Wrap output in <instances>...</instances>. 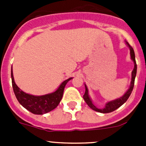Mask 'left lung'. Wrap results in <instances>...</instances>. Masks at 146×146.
<instances>
[{"instance_id": "left-lung-1", "label": "left lung", "mask_w": 146, "mask_h": 146, "mask_svg": "<svg viewBox=\"0 0 146 146\" xmlns=\"http://www.w3.org/2000/svg\"><path fill=\"white\" fill-rule=\"evenodd\" d=\"M126 42L127 47L129 48L130 50V57H131V60L134 62V69L133 71L131 72V83H130V86L129 88V89L126 91V92L123 94V96L121 97L118 98V99H114V100H112V101H110L106 103L105 106H104V108H96L92 102V99H91L90 96H89L88 94V88L86 86V85L85 84V87H86V92H85V94L83 95V99H84L85 102H86V104L90 107V108H91L92 110H95V111L98 112V113H111V112L114 111L116 109H118V108L122 105V104H124L127 99H129V96L131 95V92H132V90H133L134 88V84H135V77H136L137 74V64L136 61H135V52H134L133 48L131 47L129 45V44L127 42Z\"/></svg>"}]
</instances>
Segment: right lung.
I'll return each mask as SVG.
<instances>
[{
    "label": "right lung",
    "mask_w": 146,
    "mask_h": 146,
    "mask_svg": "<svg viewBox=\"0 0 146 146\" xmlns=\"http://www.w3.org/2000/svg\"><path fill=\"white\" fill-rule=\"evenodd\" d=\"M11 76L13 90L18 102L23 108H25L28 111L36 115L45 114L57 108L62 99L66 85L70 80L73 78L70 77L69 79L64 80L58 88L57 90L54 92L42 96H34L31 94H26L17 86L13 76L12 67H11Z\"/></svg>",
    "instance_id": "1"
}]
</instances>
